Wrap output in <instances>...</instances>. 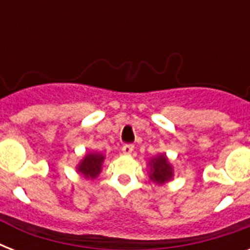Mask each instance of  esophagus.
I'll return each instance as SVG.
<instances>
[{
  "label": "esophagus",
  "instance_id": "34e87169",
  "mask_svg": "<svg viewBox=\"0 0 250 250\" xmlns=\"http://www.w3.org/2000/svg\"><path fill=\"white\" fill-rule=\"evenodd\" d=\"M133 145L132 144H125L123 145V148H122V152H123V154H127V156H129V154H132L133 152Z\"/></svg>",
  "mask_w": 250,
  "mask_h": 250
}]
</instances>
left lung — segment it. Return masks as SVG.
<instances>
[{
  "label": "left lung",
  "instance_id": "8db88e82",
  "mask_svg": "<svg viewBox=\"0 0 250 250\" xmlns=\"http://www.w3.org/2000/svg\"><path fill=\"white\" fill-rule=\"evenodd\" d=\"M149 167H150L149 178L156 184L162 186V184L170 182L174 178V170H172V166L167 160L166 154H158L157 157L152 158L150 162H149Z\"/></svg>",
  "mask_w": 250,
  "mask_h": 250
}]
</instances>
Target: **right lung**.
<instances>
[{
    "label": "right lung",
    "mask_w": 250,
    "mask_h": 250,
    "mask_svg": "<svg viewBox=\"0 0 250 250\" xmlns=\"http://www.w3.org/2000/svg\"><path fill=\"white\" fill-rule=\"evenodd\" d=\"M105 156H102L101 153H88L76 167L78 172L86 179H94L101 172Z\"/></svg>",
    "instance_id": "obj_1"
}]
</instances>
